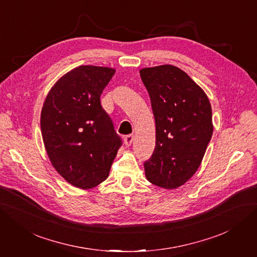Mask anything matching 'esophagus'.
<instances>
[{"label": "esophagus", "instance_id": "esophagus-1", "mask_svg": "<svg viewBox=\"0 0 257 257\" xmlns=\"http://www.w3.org/2000/svg\"><path fill=\"white\" fill-rule=\"evenodd\" d=\"M133 141H134L133 135H127L124 137V144H125L126 147H130L132 145V143H133Z\"/></svg>", "mask_w": 257, "mask_h": 257}]
</instances>
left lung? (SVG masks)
Returning <instances> with one entry per match:
<instances>
[{"label": "left lung", "instance_id": "1", "mask_svg": "<svg viewBox=\"0 0 257 257\" xmlns=\"http://www.w3.org/2000/svg\"><path fill=\"white\" fill-rule=\"evenodd\" d=\"M155 119V148L145 162L152 184L176 189L196 173L213 133L212 110L204 90L182 69H141Z\"/></svg>", "mask_w": 257, "mask_h": 257}]
</instances>
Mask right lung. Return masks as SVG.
I'll list each match as a JSON object with an SVG mask.
<instances>
[{
    "instance_id": "right-lung-1",
    "label": "right lung",
    "mask_w": 257,
    "mask_h": 257,
    "mask_svg": "<svg viewBox=\"0 0 257 257\" xmlns=\"http://www.w3.org/2000/svg\"><path fill=\"white\" fill-rule=\"evenodd\" d=\"M115 69L81 65L54 83L41 113L46 151L72 185L92 189L106 180L122 145L100 95Z\"/></svg>"
}]
</instances>
